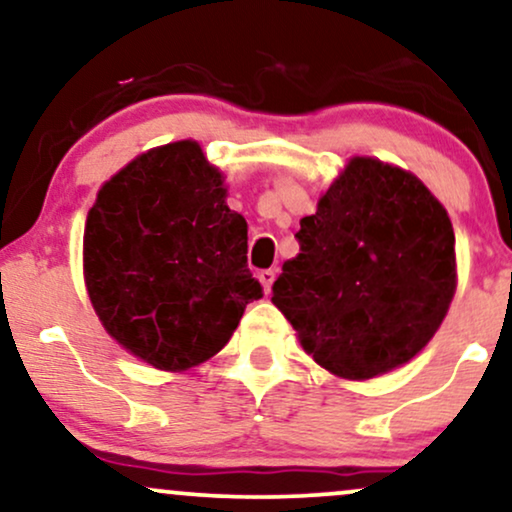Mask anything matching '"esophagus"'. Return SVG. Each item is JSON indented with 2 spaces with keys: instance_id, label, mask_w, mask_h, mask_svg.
Listing matches in <instances>:
<instances>
[{
  "instance_id": "obj_1",
  "label": "esophagus",
  "mask_w": 512,
  "mask_h": 512,
  "mask_svg": "<svg viewBox=\"0 0 512 512\" xmlns=\"http://www.w3.org/2000/svg\"><path fill=\"white\" fill-rule=\"evenodd\" d=\"M274 278H276V269H264V271H260V283H262L264 293H269L271 283H274Z\"/></svg>"
}]
</instances>
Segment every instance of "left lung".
Listing matches in <instances>:
<instances>
[{"label":"left lung","instance_id":"obj_1","mask_svg":"<svg viewBox=\"0 0 512 512\" xmlns=\"http://www.w3.org/2000/svg\"><path fill=\"white\" fill-rule=\"evenodd\" d=\"M295 238L300 255L283 264L271 302L326 371L373 378L437 333L456 290V238L413 174L352 158Z\"/></svg>","mask_w":512,"mask_h":512}]
</instances>
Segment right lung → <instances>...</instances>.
<instances>
[{"label":"right lung","instance_id":"1","mask_svg":"<svg viewBox=\"0 0 512 512\" xmlns=\"http://www.w3.org/2000/svg\"><path fill=\"white\" fill-rule=\"evenodd\" d=\"M248 224L196 141L153 148L103 184L84 226V281L134 357L184 371L215 357L262 288Z\"/></svg>","mask_w":512,"mask_h":512}]
</instances>
